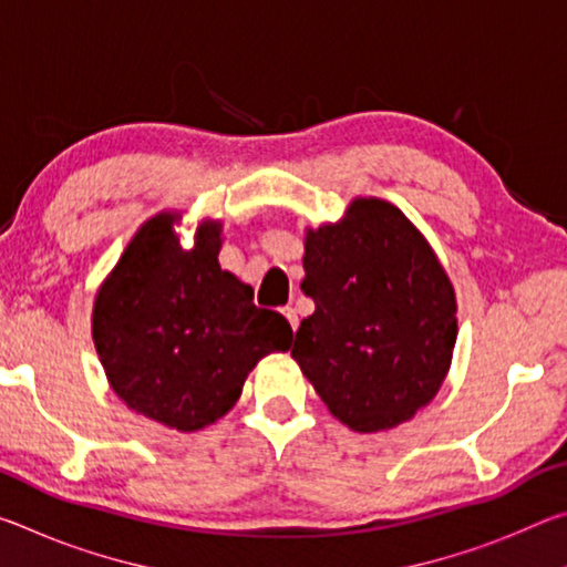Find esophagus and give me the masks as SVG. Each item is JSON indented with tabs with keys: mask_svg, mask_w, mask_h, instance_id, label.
<instances>
[{
	"mask_svg": "<svg viewBox=\"0 0 567 567\" xmlns=\"http://www.w3.org/2000/svg\"><path fill=\"white\" fill-rule=\"evenodd\" d=\"M282 315L287 318V322H290V328H292V330H297V324H300V318H297V310H295V307H285Z\"/></svg>",
	"mask_w": 567,
	"mask_h": 567,
	"instance_id": "34e87169",
	"label": "esophagus"
}]
</instances>
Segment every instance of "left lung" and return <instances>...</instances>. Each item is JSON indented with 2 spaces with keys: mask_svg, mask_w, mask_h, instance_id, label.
I'll list each match as a JSON object with an SVG mask.
<instances>
[{
  "mask_svg": "<svg viewBox=\"0 0 567 567\" xmlns=\"http://www.w3.org/2000/svg\"><path fill=\"white\" fill-rule=\"evenodd\" d=\"M302 292L315 312L292 358L340 422L378 433L435 398L457 338L455 292L398 207L354 199L340 225L310 229Z\"/></svg>",
  "mask_w": 567,
  "mask_h": 567,
  "instance_id": "8db88e82",
  "label": "left lung"
}]
</instances>
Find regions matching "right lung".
Instances as JSON below:
<instances>
[{
	"label": "right lung",
	"mask_w": 567,
	"mask_h": 567,
	"mask_svg": "<svg viewBox=\"0 0 567 567\" xmlns=\"http://www.w3.org/2000/svg\"><path fill=\"white\" fill-rule=\"evenodd\" d=\"M172 223L159 215L134 235L94 302L92 338L127 408L195 433L235 405L257 360L290 348L292 330L219 267V225L182 249Z\"/></svg>",
	"instance_id": "1"
}]
</instances>
